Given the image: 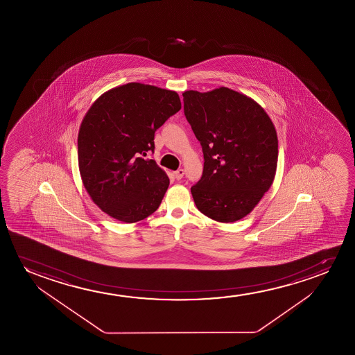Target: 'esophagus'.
I'll return each instance as SVG.
<instances>
[{"instance_id":"1","label":"esophagus","mask_w":355,"mask_h":355,"mask_svg":"<svg viewBox=\"0 0 355 355\" xmlns=\"http://www.w3.org/2000/svg\"><path fill=\"white\" fill-rule=\"evenodd\" d=\"M173 175H175V180H182V178H183V175H184V170H183V168H180V170L175 171V172H173Z\"/></svg>"}]
</instances>
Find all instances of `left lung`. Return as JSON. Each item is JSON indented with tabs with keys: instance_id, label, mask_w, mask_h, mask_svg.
Segmentation results:
<instances>
[{
	"instance_id": "left-lung-1",
	"label": "left lung",
	"mask_w": 355,
	"mask_h": 355,
	"mask_svg": "<svg viewBox=\"0 0 355 355\" xmlns=\"http://www.w3.org/2000/svg\"><path fill=\"white\" fill-rule=\"evenodd\" d=\"M184 115L202 146L204 171L191 195L201 214L222 223L252 211L272 184L275 127L251 98L227 87L183 93Z\"/></svg>"
}]
</instances>
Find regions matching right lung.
<instances>
[{
	"label": "right lung",
	"instance_id": "right-lung-1",
	"mask_svg": "<svg viewBox=\"0 0 355 355\" xmlns=\"http://www.w3.org/2000/svg\"><path fill=\"white\" fill-rule=\"evenodd\" d=\"M180 110L175 91L131 83L98 98L83 117L78 137L83 185L103 212L125 223L159 209L170 180L148 151L154 137Z\"/></svg>",
	"mask_w": 355,
	"mask_h": 355
}]
</instances>
